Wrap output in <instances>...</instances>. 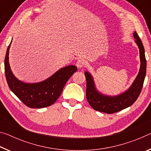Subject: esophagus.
<instances>
[{"label":"esophagus","mask_w":151,"mask_h":151,"mask_svg":"<svg viewBox=\"0 0 151 151\" xmlns=\"http://www.w3.org/2000/svg\"><path fill=\"white\" fill-rule=\"evenodd\" d=\"M76 65L78 68H81L86 65V63L84 59H78L76 63Z\"/></svg>","instance_id":"obj_1"}]
</instances>
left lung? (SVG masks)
Segmentation results:
<instances>
[{
  "label": "left lung",
  "instance_id": "left-lung-1",
  "mask_svg": "<svg viewBox=\"0 0 151 151\" xmlns=\"http://www.w3.org/2000/svg\"><path fill=\"white\" fill-rule=\"evenodd\" d=\"M135 42L139 49L140 66L139 72L131 86L122 93L115 96H109L97 90L91 74L86 71V99L92 108L97 111L112 114L121 111L131 106L139 97L144 83L147 70V60L142 42L136 31L133 33Z\"/></svg>",
  "mask_w": 151,
  "mask_h": 151
}]
</instances>
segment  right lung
Masks as SVG:
<instances>
[{
  "label": "right lung",
  "instance_id": "add662e5",
  "mask_svg": "<svg viewBox=\"0 0 151 151\" xmlns=\"http://www.w3.org/2000/svg\"><path fill=\"white\" fill-rule=\"evenodd\" d=\"M11 42L7 48L4 58V72L11 91L30 108L41 109L52 105L57 101L66 82L77 70L74 65L66 66L57 70L46 80L35 83H27L18 79L9 65V55Z\"/></svg>",
  "mask_w": 151,
  "mask_h": 151
}]
</instances>
